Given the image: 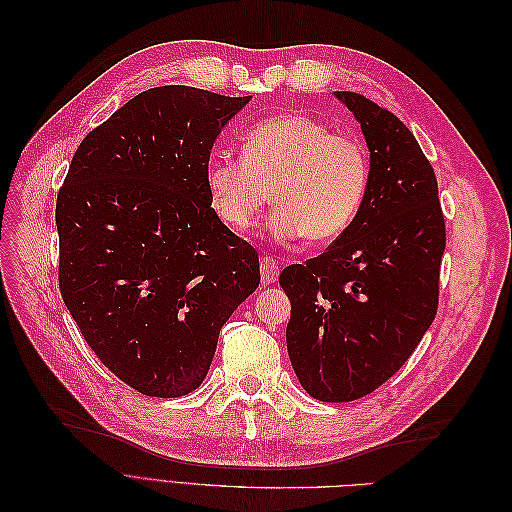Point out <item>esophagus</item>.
<instances>
[{"mask_svg":"<svg viewBox=\"0 0 512 512\" xmlns=\"http://www.w3.org/2000/svg\"><path fill=\"white\" fill-rule=\"evenodd\" d=\"M280 277V267L273 256H262L260 258V280L262 284H273Z\"/></svg>","mask_w":512,"mask_h":512,"instance_id":"34e87169","label":"esophagus"}]
</instances>
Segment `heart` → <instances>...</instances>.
<instances>
[{"label":"heart","mask_w":512,"mask_h":512,"mask_svg":"<svg viewBox=\"0 0 512 512\" xmlns=\"http://www.w3.org/2000/svg\"><path fill=\"white\" fill-rule=\"evenodd\" d=\"M205 185L228 230H250L271 192L273 235L324 245L342 237L361 213L369 156L359 138L333 132L312 115L286 113L247 130L241 158H213Z\"/></svg>","instance_id":"heart-1"}]
</instances>
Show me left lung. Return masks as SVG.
<instances>
[{
	"instance_id": "8db88e82",
	"label": "left lung",
	"mask_w": 512,
	"mask_h": 512,
	"mask_svg": "<svg viewBox=\"0 0 512 512\" xmlns=\"http://www.w3.org/2000/svg\"><path fill=\"white\" fill-rule=\"evenodd\" d=\"M369 147V188L329 250L290 265L286 344L303 389L331 404L374 393L404 365L438 312L446 247L436 173L391 111L337 91Z\"/></svg>"
}]
</instances>
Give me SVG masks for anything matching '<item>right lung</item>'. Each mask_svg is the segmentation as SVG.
I'll use <instances>...</instances> for the list:
<instances>
[{"label":"right lung","instance_id":"obj_1","mask_svg":"<svg viewBox=\"0 0 512 512\" xmlns=\"http://www.w3.org/2000/svg\"><path fill=\"white\" fill-rule=\"evenodd\" d=\"M250 102L143 91L76 149L57 194L61 299L113 374L149 397L205 380L230 314L260 284L254 247L211 209L205 170Z\"/></svg>","mask_w":512,"mask_h":512}]
</instances>
